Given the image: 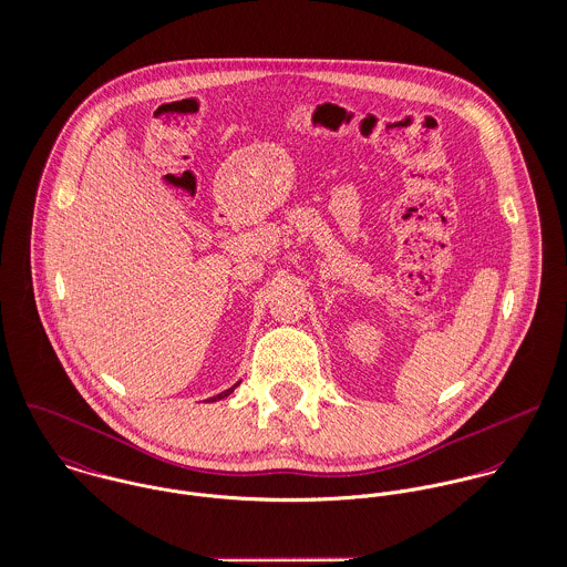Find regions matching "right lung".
Wrapping results in <instances>:
<instances>
[{"instance_id":"add662e5","label":"right lung","mask_w":567,"mask_h":567,"mask_svg":"<svg viewBox=\"0 0 567 567\" xmlns=\"http://www.w3.org/2000/svg\"><path fill=\"white\" fill-rule=\"evenodd\" d=\"M235 386H237V384H235ZM235 386H230V389H226V391H221V393H217V395H213V398H210V400H221V398H226V395H228V393H230V391H233V389H235Z\"/></svg>"}]
</instances>
